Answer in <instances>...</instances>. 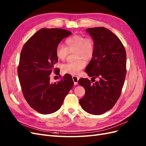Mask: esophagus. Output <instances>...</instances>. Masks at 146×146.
Segmentation results:
<instances>
[{"label":"esophagus","instance_id":"esophagus-1","mask_svg":"<svg viewBox=\"0 0 146 146\" xmlns=\"http://www.w3.org/2000/svg\"><path fill=\"white\" fill-rule=\"evenodd\" d=\"M72 79H73V81H74V85H77L79 77H77V76H72Z\"/></svg>","mask_w":146,"mask_h":146}]
</instances>
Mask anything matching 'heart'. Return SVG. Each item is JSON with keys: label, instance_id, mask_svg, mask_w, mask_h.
I'll return each instance as SVG.
<instances>
[{"label": "heart", "instance_id": "obj_1", "mask_svg": "<svg viewBox=\"0 0 146 146\" xmlns=\"http://www.w3.org/2000/svg\"><path fill=\"white\" fill-rule=\"evenodd\" d=\"M66 46L59 44L56 46L55 54L59 60H64L69 52H74L77 60L64 64L61 66L64 74L77 75L85 67V60H91L95 52L94 40L90 37H85L80 35H74L65 41Z\"/></svg>", "mask_w": 146, "mask_h": 146}]
</instances>
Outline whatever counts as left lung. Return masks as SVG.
<instances>
[{
	"label": "left lung",
	"mask_w": 146,
	"mask_h": 146,
	"mask_svg": "<svg viewBox=\"0 0 146 146\" xmlns=\"http://www.w3.org/2000/svg\"><path fill=\"white\" fill-rule=\"evenodd\" d=\"M86 32L94 39L95 52L85 70L91 81L85 78L78 81L85 90L79 102L87 113L99 115L111 109L121 96L126 76V52L109 29L99 27L87 29Z\"/></svg>",
	"instance_id": "8db88e82"
}]
</instances>
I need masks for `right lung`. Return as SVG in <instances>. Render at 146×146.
Returning a JSON list of instances; mask_svg holds the SVG:
<instances>
[{"instance_id":"1","label":"right lung","mask_w":146,"mask_h":146,"mask_svg":"<svg viewBox=\"0 0 146 146\" xmlns=\"http://www.w3.org/2000/svg\"><path fill=\"white\" fill-rule=\"evenodd\" d=\"M70 34L62 29H42L28 39L21 50L17 67L21 89L29 105L39 113L59 110L74 86L72 76L68 74L59 82L50 83L52 72L60 74V69L55 68L58 62L56 47Z\"/></svg>"}]
</instances>
